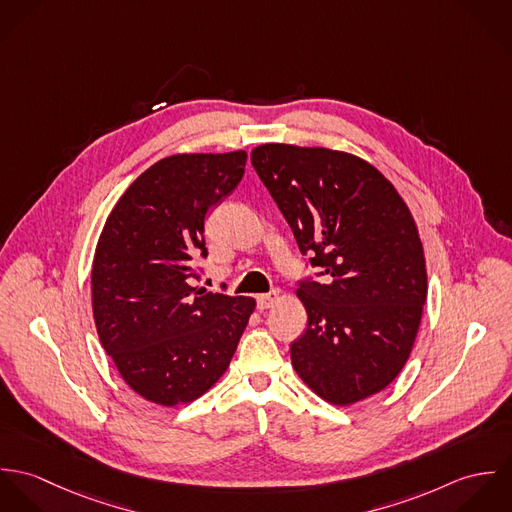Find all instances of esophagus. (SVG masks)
<instances>
[{
	"label": "esophagus",
	"mask_w": 512,
	"mask_h": 512,
	"mask_svg": "<svg viewBox=\"0 0 512 512\" xmlns=\"http://www.w3.org/2000/svg\"><path fill=\"white\" fill-rule=\"evenodd\" d=\"M280 299H282V292L272 290L270 293H262V295H258V297H256V305H258V309H260V311H264V309L274 307Z\"/></svg>",
	"instance_id": "1"
}]
</instances>
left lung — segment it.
Returning a JSON list of instances; mask_svg holds the SVG:
<instances>
[{
    "label": "left lung",
    "instance_id": "8db88e82",
    "mask_svg": "<svg viewBox=\"0 0 512 512\" xmlns=\"http://www.w3.org/2000/svg\"><path fill=\"white\" fill-rule=\"evenodd\" d=\"M252 165L311 268L297 295L307 329L292 365L313 392L349 406L406 365L428 295L416 222L392 183L363 159L325 147L264 144Z\"/></svg>",
    "mask_w": 512,
    "mask_h": 512
}]
</instances>
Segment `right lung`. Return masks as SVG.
Returning <instances> with one entry per match:
<instances>
[{
  "label": "right lung",
  "mask_w": 512,
  "mask_h": 512,
  "mask_svg": "<svg viewBox=\"0 0 512 512\" xmlns=\"http://www.w3.org/2000/svg\"><path fill=\"white\" fill-rule=\"evenodd\" d=\"M246 151L183 153L153 163L120 197L92 264L104 351L149 402L187 404L228 368L254 299L191 286L207 258V213L234 191Z\"/></svg>",
  "instance_id": "obj_1"
}]
</instances>
